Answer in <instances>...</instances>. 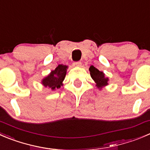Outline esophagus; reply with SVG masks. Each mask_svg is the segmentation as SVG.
I'll list each match as a JSON object with an SVG mask.
<instances>
[{"label":"esophagus","mask_w":150,"mask_h":150,"mask_svg":"<svg viewBox=\"0 0 150 150\" xmlns=\"http://www.w3.org/2000/svg\"><path fill=\"white\" fill-rule=\"evenodd\" d=\"M81 65H82V63H81V62H75V63H73V66L75 67H81Z\"/></svg>","instance_id":"34e87169"}]
</instances>
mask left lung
Instances as JSON below:
<instances>
[{"label":"left lung","mask_w":150,"mask_h":150,"mask_svg":"<svg viewBox=\"0 0 150 150\" xmlns=\"http://www.w3.org/2000/svg\"><path fill=\"white\" fill-rule=\"evenodd\" d=\"M90 75L92 79L94 80V82L96 83V86L99 88H103V86H105L108 84V78L105 77V74L101 71L98 70L97 68L94 67V66H91L89 67Z\"/></svg>","instance_id":"1"}]
</instances>
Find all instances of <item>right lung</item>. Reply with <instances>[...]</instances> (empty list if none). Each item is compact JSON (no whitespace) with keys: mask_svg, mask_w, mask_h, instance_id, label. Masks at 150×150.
<instances>
[{"mask_svg":"<svg viewBox=\"0 0 150 150\" xmlns=\"http://www.w3.org/2000/svg\"><path fill=\"white\" fill-rule=\"evenodd\" d=\"M67 68L68 67L66 65L59 64L42 81V85L45 87H49L52 90L60 88L61 86L63 85L62 82L66 76Z\"/></svg>","mask_w":150,"mask_h":150,"instance_id":"right-lung-1","label":"right lung"}]
</instances>
